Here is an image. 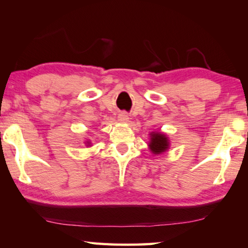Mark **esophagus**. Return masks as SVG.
Segmentation results:
<instances>
[{"instance_id":"34e87169","label":"esophagus","mask_w":248,"mask_h":248,"mask_svg":"<svg viewBox=\"0 0 248 248\" xmlns=\"http://www.w3.org/2000/svg\"><path fill=\"white\" fill-rule=\"evenodd\" d=\"M118 120L120 121V123H128V121H129V116H128L127 112H121V114H119Z\"/></svg>"}]
</instances>
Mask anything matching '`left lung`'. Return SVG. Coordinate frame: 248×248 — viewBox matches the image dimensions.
Returning <instances> with one entry per match:
<instances>
[{"label":"left lung","mask_w":248,"mask_h":248,"mask_svg":"<svg viewBox=\"0 0 248 248\" xmlns=\"http://www.w3.org/2000/svg\"><path fill=\"white\" fill-rule=\"evenodd\" d=\"M150 148L154 154H159L169 149V140H167L165 134L161 132H152Z\"/></svg>","instance_id":"left-lung-1"}]
</instances>
